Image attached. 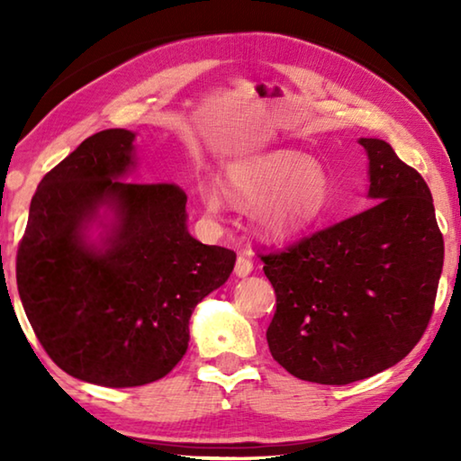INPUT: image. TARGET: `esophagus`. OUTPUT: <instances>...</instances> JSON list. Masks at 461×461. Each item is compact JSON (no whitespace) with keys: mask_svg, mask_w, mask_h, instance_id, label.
<instances>
[{"mask_svg":"<svg viewBox=\"0 0 461 461\" xmlns=\"http://www.w3.org/2000/svg\"><path fill=\"white\" fill-rule=\"evenodd\" d=\"M254 270V264L252 260L248 258V256H240L238 262H236V268H233V272H236L238 278H246L248 275H252Z\"/></svg>","mask_w":461,"mask_h":461,"instance_id":"esophagus-1","label":"esophagus"}]
</instances>
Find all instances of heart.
I'll list each match as a JSON object with an SVG mask.
<instances>
[{
  "mask_svg": "<svg viewBox=\"0 0 461 461\" xmlns=\"http://www.w3.org/2000/svg\"><path fill=\"white\" fill-rule=\"evenodd\" d=\"M223 186L238 205H258L256 230L272 240L291 238L315 223L327 212L331 194L327 168L294 150H272L230 162ZM199 194L209 213L221 212L223 191L215 183L203 185Z\"/></svg>",
  "mask_w": 461,
  "mask_h": 461,
  "instance_id": "b5f03b06",
  "label": "heart"
}]
</instances>
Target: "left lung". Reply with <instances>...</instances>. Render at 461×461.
<instances>
[{
    "label": "left lung",
    "instance_id": "1",
    "mask_svg": "<svg viewBox=\"0 0 461 461\" xmlns=\"http://www.w3.org/2000/svg\"><path fill=\"white\" fill-rule=\"evenodd\" d=\"M368 156L366 212L262 256L275 286L270 354L293 376L349 384L401 362L423 335L443 268L433 197L380 138Z\"/></svg>",
    "mask_w": 461,
    "mask_h": 461
}]
</instances>
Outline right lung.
Wrapping results in <instances>:
<instances>
[{"instance_id": "right-lung-1", "label": "right lung", "mask_w": 461, "mask_h": 461, "mask_svg": "<svg viewBox=\"0 0 461 461\" xmlns=\"http://www.w3.org/2000/svg\"><path fill=\"white\" fill-rule=\"evenodd\" d=\"M136 134L89 136L38 185L15 260L26 317L59 368L91 384L154 382L189 348V319L236 254L186 228L173 183H126Z\"/></svg>"}]
</instances>
